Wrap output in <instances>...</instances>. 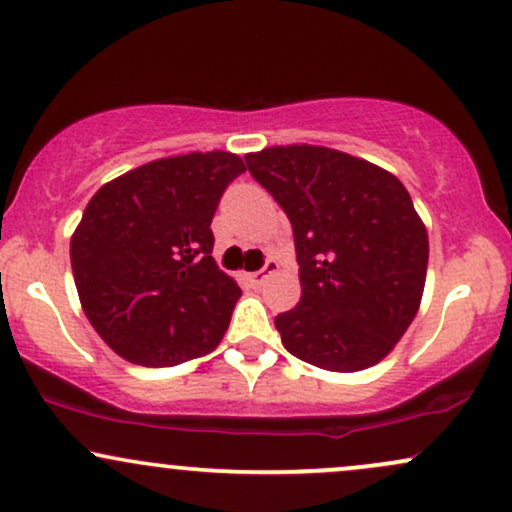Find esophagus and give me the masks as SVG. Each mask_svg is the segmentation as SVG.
<instances>
[{"label": "esophagus", "mask_w": 512, "mask_h": 512, "mask_svg": "<svg viewBox=\"0 0 512 512\" xmlns=\"http://www.w3.org/2000/svg\"><path fill=\"white\" fill-rule=\"evenodd\" d=\"M274 272H279V262H276V260H267V264H264V269H260V272L245 274V279H248L252 286H262L264 279H267V276L274 274Z\"/></svg>", "instance_id": "esophagus-1"}]
</instances>
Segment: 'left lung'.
Masks as SVG:
<instances>
[{
	"label": "left lung",
	"mask_w": 512,
	"mask_h": 512,
	"mask_svg": "<svg viewBox=\"0 0 512 512\" xmlns=\"http://www.w3.org/2000/svg\"><path fill=\"white\" fill-rule=\"evenodd\" d=\"M245 161L293 226L301 301L274 320L286 351L332 373L383 361L426 284L428 231L407 187L327 146H267Z\"/></svg>",
	"instance_id": "obj_1"
}]
</instances>
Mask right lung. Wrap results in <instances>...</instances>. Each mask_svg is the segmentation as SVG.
I'll return each mask as SVG.
<instances>
[{
  "instance_id": "1",
  "label": "right lung",
  "mask_w": 512,
  "mask_h": 512,
  "mask_svg": "<svg viewBox=\"0 0 512 512\" xmlns=\"http://www.w3.org/2000/svg\"><path fill=\"white\" fill-rule=\"evenodd\" d=\"M245 173L231 151L156 158L105 182L72 233L81 308L117 356L149 368L214 351L240 286L211 257V219Z\"/></svg>"
}]
</instances>
